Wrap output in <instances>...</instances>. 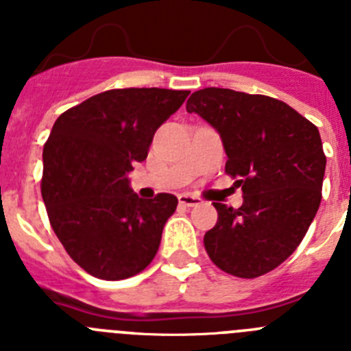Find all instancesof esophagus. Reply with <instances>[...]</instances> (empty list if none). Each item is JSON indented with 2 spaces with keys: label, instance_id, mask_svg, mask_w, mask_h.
I'll return each instance as SVG.
<instances>
[{
  "label": "esophagus",
  "instance_id": "esophagus-1",
  "mask_svg": "<svg viewBox=\"0 0 351 351\" xmlns=\"http://www.w3.org/2000/svg\"><path fill=\"white\" fill-rule=\"evenodd\" d=\"M179 204H182V206L186 207H197L202 204V200L198 197H195V195H190V193H181L179 195Z\"/></svg>",
  "mask_w": 351,
  "mask_h": 351
}]
</instances>
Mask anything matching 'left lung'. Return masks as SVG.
I'll use <instances>...</instances> for the list:
<instances>
[{
	"label": "left lung",
	"instance_id": "obj_1",
	"mask_svg": "<svg viewBox=\"0 0 351 351\" xmlns=\"http://www.w3.org/2000/svg\"><path fill=\"white\" fill-rule=\"evenodd\" d=\"M186 110L219 133L225 172L244 195L239 209L214 202L207 255L228 274L258 278L297 250L320 207L327 163L320 132L285 101L234 89L195 91Z\"/></svg>",
	"mask_w": 351,
	"mask_h": 351
}]
</instances>
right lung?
Returning <instances> with one entry per match:
<instances>
[{"mask_svg":"<svg viewBox=\"0 0 351 351\" xmlns=\"http://www.w3.org/2000/svg\"><path fill=\"white\" fill-rule=\"evenodd\" d=\"M190 91L110 89L56 119L43 145L42 198L68 255L100 280L147 267L178 198H138L128 173L147 158L154 132Z\"/></svg>","mask_w":351,"mask_h":351,"instance_id":"obj_1","label":"right lung"}]
</instances>
